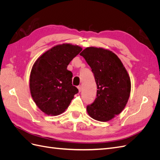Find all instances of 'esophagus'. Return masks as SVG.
Instances as JSON below:
<instances>
[{"mask_svg": "<svg viewBox=\"0 0 160 160\" xmlns=\"http://www.w3.org/2000/svg\"><path fill=\"white\" fill-rule=\"evenodd\" d=\"M77 88H78L79 91V92H81V90H82V86H81V85H79V86L77 87Z\"/></svg>", "mask_w": 160, "mask_h": 160, "instance_id": "1", "label": "esophagus"}]
</instances>
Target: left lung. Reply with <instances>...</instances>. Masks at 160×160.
I'll return each instance as SVG.
<instances>
[{
    "label": "left lung",
    "mask_w": 160,
    "mask_h": 160,
    "mask_svg": "<svg viewBox=\"0 0 160 160\" xmlns=\"http://www.w3.org/2000/svg\"><path fill=\"white\" fill-rule=\"evenodd\" d=\"M93 72L98 87L94 102L87 106L91 118L108 122L126 105L131 92L127 70L114 52L103 48L87 47L80 53Z\"/></svg>",
    "instance_id": "8db88e82"
}]
</instances>
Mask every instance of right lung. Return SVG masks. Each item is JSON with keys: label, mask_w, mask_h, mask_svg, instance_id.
<instances>
[{"label": "right lung", "mask_w": 160, "mask_h": 160, "mask_svg": "<svg viewBox=\"0 0 160 160\" xmlns=\"http://www.w3.org/2000/svg\"><path fill=\"white\" fill-rule=\"evenodd\" d=\"M81 51L78 45H58L43 53L34 63L30 75V91L33 101L43 113L52 116L62 113L79 92L72 85V73L67 68Z\"/></svg>", "instance_id": "obj_1"}]
</instances>
